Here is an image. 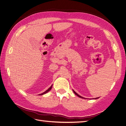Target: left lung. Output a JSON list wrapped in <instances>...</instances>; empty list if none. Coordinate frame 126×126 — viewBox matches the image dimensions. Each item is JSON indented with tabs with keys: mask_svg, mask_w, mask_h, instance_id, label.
Masks as SVG:
<instances>
[{
	"mask_svg": "<svg viewBox=\"0 0 126 126\" xmlns=\"http://www.w3.org/2000/svg\"><path fill=\"white\" fill-rule=\"evenodd\" d=\"M73 92L74 93V94H75V95H76L77 96H79V97L80 98H83V99H85V98H84V97H82V96H80L79 95V94H78L76 92H75L74 90H73ZM99 97H96V98H93V99H97V98H98Z\"/></svg>",
	"mask_w": 126,
	"mask_h": 126,
	"instance_id": "1",
	"label": "left lung"
}]
</instances>
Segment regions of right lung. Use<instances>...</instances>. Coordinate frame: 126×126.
I'll return each mask as SVG.
<instances>
[{"label":"right lung","instance_id":"right-lung-1","mask_svg":"<svg viewBox=\"0 0 126 126\" xmlns=\"http://www.w3.org/2000/svg\"><path fill=\"white\" fill-rule=\"evenodd\" d=\"M52 86H53V85L48 89L46 91H45L44 93H41V94H39V95H44V94H45L46 93H47L49 91H50L51 90V89H52Z\"/></svg>","mask_w":126,"mask_h":126}]
</instances>
